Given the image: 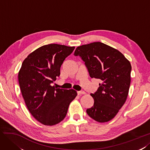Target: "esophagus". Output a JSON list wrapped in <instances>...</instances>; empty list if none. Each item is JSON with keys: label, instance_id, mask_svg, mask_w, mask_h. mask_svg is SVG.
Listing matches in <instances>:
<instances>
[{"label": "esophagus", "instance_id": "1", "mask_svg": "<svg viewBox=\"0 0 150 150\" xmlns=\"http://www.w3.org/2000/svg\"><path fill=\"white\" fill-rule=\"evenodd\" d=\"M77 93H78V95H80V94H85V92L83 91H78Z\"/></svg>", "mask_w": 150, "mask_h": 150}]
</instances>
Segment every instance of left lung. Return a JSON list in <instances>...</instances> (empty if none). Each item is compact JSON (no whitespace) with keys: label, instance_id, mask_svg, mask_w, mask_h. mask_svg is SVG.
<instances>
[{"label":"left lung","instance_id":"left-lung-1","mask_svg":"<svg viewBox=\"0 0 150 150\" xmlns=\"http://www.w3.org/2000/svg\"><path fill=\"white\" fill-rule=\"evenodd\" d=\"M75 56L85 62L91 77L100 80L94 100L86 112L99 122L113 119L125 103L131 83L130 62L118 50L100 42L78 46Z\"/></svg>","mask_w":150,"mask_h":150}]
</instances>
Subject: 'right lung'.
<instances>
[{
	"label": "right lung",
	"instance_id": "1",
	"mask_svg": "<svg viewBox=\"0 0 150 150\" xmlns=\"http://www.w3.org/2000/svg\"><path fill=\"white\" fill-rule=\"evenodd\" d=\"M74 49V46L58 44L45 45L23 62L18 74L21 91L30 113L42 125L53 126L63 120L70 102L77 95L74 89L55 88L51 85Z\"/></svg>",
	"mask_w": 150,
	"mask_h": 150
}]
</instances>
